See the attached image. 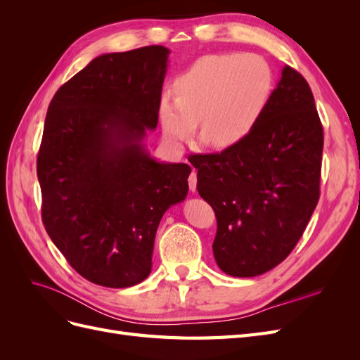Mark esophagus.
Here are the masks:
<instances>
[{
    "mask_svg": "<svg viewBox=\"0 0 360 360\" xmlns=\"http://www.w3.org/2000/svg\"><path fill=\"white\" fill-rule=\"evenodd\" d=\"M189 189L192 191V192H195L197 191V171L195 169H192V172H191V176H189Z\"/></svg>",
    "mask_w": 360,
    "mask_h": 360,
    "instance_id": "obj_1",
    "label": "esophagus"
}]
</instances>
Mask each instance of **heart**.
Segmentation results:
<instances>
[{
	"mask_svg": "<svg viewBox=\"0 0 360 360\" xmlns=\"http://www.w3.org/2000/svg\"><path fill=\"white\" fill-rule=\"evenodd\" d=\"M274 90V72L263 57L238 52L204 56L174 81L176 97L162 94L163 134L172 144L181 146L200 124L204 146L237 147L254 134Z\"/></svg>",
	"mask_w": 360,
	"mask_h": 360,
	"instance_id": "heart-1",
	"label": "heart"
}]
</instances>
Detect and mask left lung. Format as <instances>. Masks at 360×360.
<instances>
[{
    "label": "left lung",
    "mask_w": 360,
    "mask_h": 360,
    "mask_svg": "<svg viewBox=\"0 0 360 360\" xmlns=\"http://www.w3.org/2000/svg\"><path fill=\"white\" fill-rule=\"evenodd\" d=\"M323 127L303 76L284 66L264 117L245 143L195 155L197 189L216 213V264L252 278L284 261L320 198Z\"/></svg>",
    "instance_id": "1"
}]
</instances>
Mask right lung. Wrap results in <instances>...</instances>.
<instances>
[{
  "label": "right lung",
  "instance_id": "add662e5",
  "mask_svg": "<svg viewBox=\"0 0 360 360\" xmlns=\"http://www.w3.org/2000/svg\"><path fill=\"white\" fill-rule=\"evenodd\" d=\"M169 49L91 60L49 103L37 156L46 231L81 276L132 287L151 271L159 222L184 201L191 167L159 162L144 139L158 126Z\"/></svg>",
  "mask_w": 360,
  "mask_h": 360
}]
</instances>
